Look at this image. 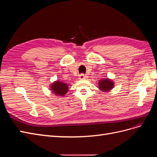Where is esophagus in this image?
Here are the masks:
<instances>
[{
    "instance_id": "esophagus-1",
    "label": "esophagus",
    "mask_w": 157,
    "mask_h": 157,
    "mask_svg": "<svg viewBox=\"0 0 157 157\" xmlns=\"http://www.w3.org/2000/svg\"><path fill=\"white\" fill-rule=\"evenodd\" d=\"M87 78V77L85 75H84V74H80V75H79V79H80V80H83V79H86Z\"/></svg>"
}]
</instances>
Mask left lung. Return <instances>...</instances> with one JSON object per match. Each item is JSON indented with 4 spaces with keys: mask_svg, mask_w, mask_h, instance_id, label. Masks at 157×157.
Masks as SVG:
<instances>
[{
    "mask_svg": "<svg viewBox=\"0 0 157 157\" xmlns=\"http://www.w3.org/2000/svg\"><path fill=\"white\" fill-rule=\"evenodd\" d=\"M99 84V88L103 92H109L113 88L114 82L111 79L109 78H103L100 80L98 82Z\"/></svg>",
    "mask_w": 157,
    "mask_h": 157,
    "instance_id": "obj_1",
    "label": "left lung"
}]
</instances>
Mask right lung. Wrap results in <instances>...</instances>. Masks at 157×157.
<instances>
[{
  "label": "right lung",
  "mask_w": 157,
  "mask_h": 157,
  "mask_svg": "<svg viewBox=\"0 0 157 157\" xmlns=\"http://www.w3.org/2000/svg\"><path fill=\"white\" fill-rule=\"evenodd\" d=\"M50 88L52 92L55 94V95L59 96H65V94L67 92L69 89L67 84L59 81V80H57V81L52 83L50 86Z\"/></svg>",
  "instance_id": "right-lung-1"
}]
</instances>
